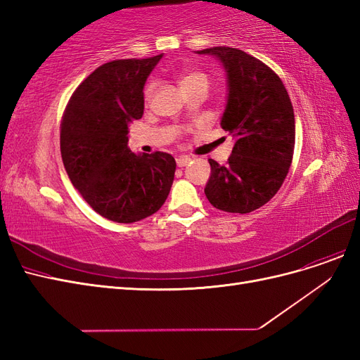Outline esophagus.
<instances>
[{
    "mask_svg": "<svg viewBox=\"0 0 360 360\" xmlns=\"http://www.w3.org/2000/svg\"><path fill=\"white\" fill-rule=\"evenodd\" d=\"M176 162H177V167H179V168H183V167H186L188 163L191 162V158H188V156H179V158L176 159Z\"/></svg>",
    "mask_w": 360,
    "mask_h": 360,
    "instance_id": "1",
    "label": "esophagus"
}]
</instances>
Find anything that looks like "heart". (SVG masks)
I'll list each match as a JSON object with an SVG mask.
<instances>
[{"instance_id":"heart-1","label":"heart","mask_w":360,"mask_h":360,"mask_svg":"<svg viewBox=\"0 0 360 360\" xmlns=\"http://www.w3.org/2000/svg\"><path fill=\"white\" fill-rule=\"evenodd\" d=\"M195 84H204V85H209V76H207L204 72L200 70H189V72H184L180 76V86L184 89V86H189V85H195ZM155 90V84L151 82L146 86V91L144 96L146 99L148 101L151 94H153Z\"/></svg>"}]
</instances>
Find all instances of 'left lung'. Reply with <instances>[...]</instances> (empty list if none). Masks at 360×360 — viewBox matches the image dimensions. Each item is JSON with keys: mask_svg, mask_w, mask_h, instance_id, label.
Instances as JSON below:
<instances>
[{"mask_svg": "<svg viewBox=\"0 0 360 360\" xmlns=\"http://www.w3.org/2000/svg\"><path fill=\"white\" fill-rule=\"evenodd\" d=\"M197 53L222 64L228 94L221 126L236 139L225 167L209 159L205 197L219 210L250 213L275 197L288 174L296 139L290 96L274 70L240 49Z\"/></svg>", "mask_w": 360, "mask_h": 360, "instance_id": "1", "label": "left lung"}]
</instances>
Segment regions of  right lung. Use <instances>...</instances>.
Here are the masks:
<instances>
[{
    "mask_svg": "<svg viewBox=\"0 0 360 360\" xmlns=\"http://www.w3.org/2000/svg\"><path fill=\"white\" fill-rule=\"evenodd\" d=\"M162 56L97 68L72 94L60 147L73 186L94 212L118 224L156 213L168 198L176 160L130 151L129 124L144 114V85Z\"/></svg>",
    "mask_w": 360,
    "mask_h": 360,
    "instance_id": "right-lung-1",
    "label": "right lung"
}]
</instances>
